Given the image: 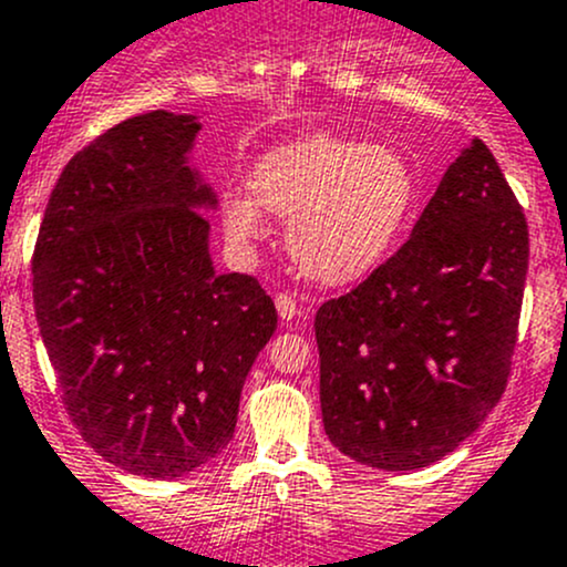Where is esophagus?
Listing matches in <instances>:
<instances>
[{
  "label": "esophagus",
  "mask_w": 567,
  "mask_h": 567,
  "mask_svg": "<svg viewBox=\"0 0 567 567\" xmlns=\"http://www.w3.org/2000/svg\"><path fill=\"white\" fill-rule=\"evenodd\" d=\"M274 303H277V312L282 320H293L299 315V301L290 293H277L274 296Z\"/></svg>",
  "instance_id": "obj_1"
}]
</instances>
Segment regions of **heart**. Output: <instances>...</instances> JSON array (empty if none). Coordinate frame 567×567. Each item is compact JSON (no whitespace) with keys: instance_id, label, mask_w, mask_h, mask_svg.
<instances>
[{"instance_id":"1","label":"heart","mask_w":567,"mask_h":567,"mask_svg":"<svg viewBox=\"0 0 567 567\" xmlns=\"http://www.w3.org/2000/svg\"><path fill=\"white\" fill-rule=\"evenodd\" d=\"M230 195L223 223L238 244L264 234V213L288 219V252L318 285H348L385 260L415 200L408 159L389 146L312 133L271 148Z\"/></svg>"}]
</instances>
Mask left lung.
Wrapping results in <instances>:
<instances>
[{"label": "left lung", "instance_id": "left-lung-1", "mask_svg": "<svg viewBox=\"0 0 567 567\" xmlns=\"http://www.w3.org/2000/svg\"><path fill=\"white\" fill-rule=\"evenodd\" d=\"M527 260L519 200L473 138L399 252L318 309L331 443L389 473L429 467L462 445L508 383Z\"/></svg>", "mask_w": 567, "mask_h": 567}]
</instances>
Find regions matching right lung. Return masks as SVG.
<instances>
[{
    "label": "right lung",
    "instance_id": "1",
    "mask_svg": "<svg viewBox=\"0 0 567 567\" xmlns=\"http://www.w3.org/2000/svg\"><path fill=\"white\" fill-rule=\"evenodd\" d=\"M195 113L152 111L81 148L48 198L34 315L81 437L124 473L174 481L223 454L277 329L258 279L217 274L193 165Z\"/></svg>",
    "mask_w": 567,
    "mask_h": 567
}]
</instances>
